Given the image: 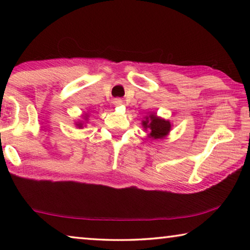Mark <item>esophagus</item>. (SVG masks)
<instances>
[{
    "label": "esophagus",
    "mask_w": 250,
    "mask_h": 250,
    "mask_svg": "<svg viewBox=\"0 0 250 250\" xmlns=\"http://www.w3.org/2000/svg\"><path fill=\"white\" fill-rule=\"evenodd\" d=\"M113 104H115V105H121L122 104V100L119 99V98L115 99V100H113Z\"/></svg>",
    "instance_id": "1"
}]
</instances>
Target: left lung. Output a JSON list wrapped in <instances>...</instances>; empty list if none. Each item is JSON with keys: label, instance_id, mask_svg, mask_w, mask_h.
Instances as JSON below:
<instances>
[{"label": "left lung", "instance_id": "1", "mask_svg": "<svg viewBox=\"0 0 250 250\" xmlns=\"http://www.w3.org/2000/svg\"><path fill=\"white\" fill-rule=\"evenodd\" d=\"M142 126L143 129L149 132L147 137L152 140H158V139L166 138L170 133L172 124L170 120L156 116V113L150 112L142 120Z\"/></svg>", "mask_w": 250, "mask_h": 250}]
</instances>
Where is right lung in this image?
<instances>
[{
	"label": "right lung",
	"mask_w": 250,
	"mask_h": 250,
	"mask_svg": "<svg viewBox=\"0 0 250 250\" xmlns=\"http://www.w3.org/2000/svg\"><path fill=\"white\" fill-rule=\"evenodd\" d=\"M88 117H89V112L83 113V115L82 116V120L76 121V122H75V125L77 126L78 129H83V126H84V124H86V122L88 121Z\"/></svg>",
	"instance_id": "add662e5"
}]
</instances>
